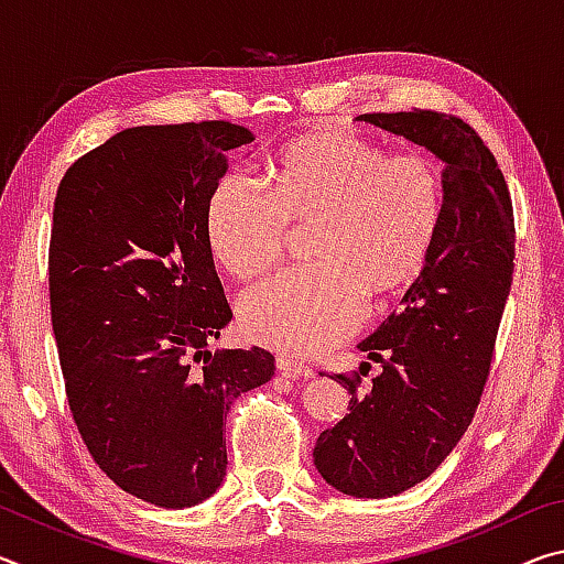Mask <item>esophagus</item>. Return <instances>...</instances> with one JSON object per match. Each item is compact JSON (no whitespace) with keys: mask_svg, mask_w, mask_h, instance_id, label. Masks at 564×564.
I'll list each match as a JSON object with an SVG mask.
<instances>
[{"mask_svg":"<svg viewBox=\"0 0 564 564\" xmlns=\"http://www.w3.org/2000/svg\"><path fill=\"white\" fill-rule=\"evenodd\" d=\"M275 368L281 370L283 376H289V378H303V380H308V378H313L316 373H313V368L311 366H305V362H299V360H293V358H285V356H281L279 360H275Z\"/></svg>","mask_w":564,"mask_h":564,"instance_id":"obj_1","label":"esophagus"}]
</instances>
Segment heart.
I'll list each match as a JSON object with an SVG mask.
<instances>
[{"mask_svg":"<svg viewBox=\"0 0 564 564\" xmlns=\"http://www.w3.org/2000/svg\"><path fill=\"white\" fill-rule=\"evenodd\" d=\"M269 204L243 181L208 196L204 238L228 279L253 281L281 261L291 231L308 228L313 269L248 291L238 323L248 340L313 356L358 326L362 303L386 308L423 279L445 224L443 169L425 154H388L356 133H299L263 166Z\"/></svg>","mask_w":564,"mask_h":564,"instance_id":"heart-1","label":"heart"}]
</instances>
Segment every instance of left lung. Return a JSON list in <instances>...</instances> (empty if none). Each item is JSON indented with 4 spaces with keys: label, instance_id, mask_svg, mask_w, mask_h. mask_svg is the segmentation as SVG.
Here are the masks:
<instances>
[{
    "label": "left lung",
    "instance_id": "8db88e82",
    "mask_svg": "<svg viewBox=\"0 0 564 564\" xmlns=\"http://www.w3.org/2000/svg\"><path fill=\"white\" fill-rule=\"evenodd\" d=\"M443 161L447 191L441 241L427 269L403 295V308L358 343L380 362L350 393L348 413L313 447L323 480L352 498H390L437 470L480 403L514 269L512 198L492 151L470 123L441 111L360 113Z\"/></svg>",
    "mask_w": 564,
    "mask_h": 564
}]
</instances>
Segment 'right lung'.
Returning a JSON list of instances; mask_svg holds the SVG:
<instances>
[{
  "mask_svg": "<svg viewBox=\"0 0 564 564\" xmlns=\"http://www.w3.org/2000/svg\"><path fill=\"white\" fill-rule=\"evenodd\" d=\"M231 121L133 127L76 159L54 198L52 328L79 435L109 480L191 508L226 475V413L269 383V350L206 346L231 321L204 238Z\"/></svg>",
  "mask_w": 564,
  "mask_h": 564,
  "instance_id": "1",
  "label": "right lung"
}]
</instances>
